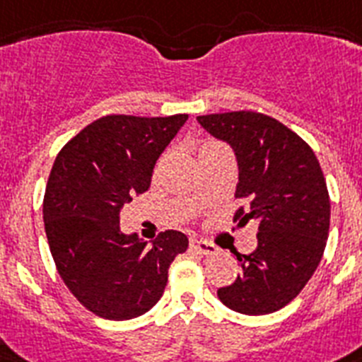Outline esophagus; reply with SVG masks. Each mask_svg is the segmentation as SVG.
Listing matches in <instances>:
<instances>
[{"label":"esophagus","mask_w":362,"mask_h":362,"mask_svg":"<svg viewBox=\"0 0 362 362\" xmlns=\"http://www.w3.org/2000/svg\"><path fill=\"white\" fill-rule=\"evenodd\" d=\"M189 247L193 251H199L200 255H215L216 251H218L216 246H213V244H209L206 240H191Z\"/></svg>","instance_id":"1"}]
</instances>
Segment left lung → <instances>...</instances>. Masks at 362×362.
Instances as JSON below:
<instances>
[{
    "label": "left lung",
    "mask_w": 362,
    "mask_h": 362,
    "mask_svg": "<svg viewBox=\"0 0 362 362\" xmlns=\"http://www.w3.org/2000/svg\"><path fill=\"white\" fill-rule=\"evenodd\" d=\"M233 147L238 163L235 197L246 199L237 226L257 222V250L237 257L242 273L218 298L233 312L266 315L290 304L312 279L329 231V197L312 147L272 116L253 111L197 116Z\"/></svg>",
    "instance_id": "obj_1"
}]
</instances>
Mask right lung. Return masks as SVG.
I'll use <instances>...</instances> for the list:
<instances>
[{"label":"right lung","instance_id":"obj_1","mask_svg":"<svg viewBox=\"0 0 362 362\" xmlns=\"http://www.w3.org/2000/svg\"><path fill=\"white\" fill-rule=\"evenodd\" d=\"M187 115H109L64 146L47 182L50 253L71 293L94 315L127 320L155 306L187 237L168 229L151 246L120 231V211L149 189L153 169Z\"/></svg>","mask_w":362,"mask_h":362}]
</instances>
